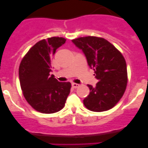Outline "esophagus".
I'll list each match as a JSON object with an SVG mask.
<instances>
[{
    "label": "esophagus",
    "instance_id": "1",
    "mask_svg": "<svg viewBox=\"0 0 148 148\" xmlns=\"http://www.w3.org/2000/svg\"><path fill=\"white\" fill-rule=\"evenodd\" d=\"M71 86H72L73 88H77L79 86V84H76V83H72L71 84Z\"/></svg>",
    "mask_w": 148,
    "mask_h": 148
}]
</instances>
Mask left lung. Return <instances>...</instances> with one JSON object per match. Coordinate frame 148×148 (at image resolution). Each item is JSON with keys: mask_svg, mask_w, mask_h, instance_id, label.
Returning a JSON list of instances; mask_svg holds the SVG:
<instances>
[{"mask_svg": "<svg viewBox=\"0 0 148 148\" xmlns=\"http://www.w3.org/2000/svg\"><path fill=\"white\" fill-rule=\"evenodd\" d=\"M73 44L84 53L89 66L98 80L96 86L88 84L89 95L84 104L93 112L112 108L123 96L127 83L125 58L108 41L96 36H86L72 40Z\"/></svg>", "mask_w": 148, "mask_h": 148, "instance_id": "left-lung-1", "label": "left lung"}]
</instances>
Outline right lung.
Wrapping results in <instances>:
<instances>
[{"label": "right lung", "mask_w": 148, "mask_h": 148, "mask_svg": "<svg viewBox=\"0 0 148 148\" xmlns=\"http://www.w3.org/2000/svg\"><path fill=\"white\" fill-rule=\"evenodd\" d=\"M66 42L62 37L38 41L25 55L19 66V80L23 96L36 111L51 114L64 107L71 83L59 82L51 75V58Z\"/></svg>", "instance_id": "add662e5"}]
</instances>
